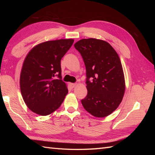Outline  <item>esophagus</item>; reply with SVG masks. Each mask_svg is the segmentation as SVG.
<instances>
[{"label": "esophagus", "mask_w": 155, "mask_h": 155, "mask_svg": "<svg viewBox=\"0 0 155 155\" xmlns=\"http://www.w3.org/2000/svg\"><path fill=\"white\" fill-rule=\"evenodd\" d=\"M70 85H71V87L72 88H74V87H75V86H77V84H76V83H71Z\"/></svg>", "instance_id": "1"}]
</instances>
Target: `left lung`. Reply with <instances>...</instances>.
I'll return each instance as SVG.
<instances>
[{
  "instance_id": "obj_1",
  "label": "left lung",
  "mask_w": 155,
  "mask_h": 155,
  "mask_svg": "<svg viewBox=\"0 0 155 155\" xmlns=\"http://www.w3.org/2000/svg\"><path fill=\"white\" fill-rule=\"evenodd\" d=\"M74 46L87 71L88 93L82 104L94 117H107L119 106L125 91L120 58L108 42L101 39H81Z\"/></svg>"
}]
</instances>
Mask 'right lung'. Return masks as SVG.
Masks as SVG:
<instances>
[{
  "label": "right lung",
  "instance_id": "right-lung-1",
  "mask_svg": "<svg viewBox=\"0 0 155 155\" xmlns=\"http://www.w3.org/2000/svg\"><path fill=\"white\" fill-rule=\"evenodd\" d=\"M73 42L71 38L41 42L25 57L20 88L26 105L33 113L47 116L57 110L64 101L68 88L61 80V60Z\"/></svg>",
  "mask_w": 155,
  "mask_h": 155
}]
</instances>
